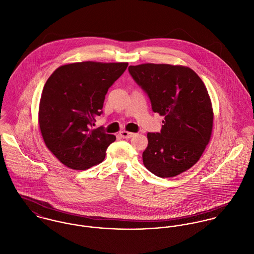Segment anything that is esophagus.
<instances>
[{
  "instance_id": "34e87169",
  "label": "esophagus",
  "mask_w": 254,
  "mask_h": 254,
  "mask_svg": "<svg viewBox=\"0 0 254 254\" xmlns=\"http://www.w3.org/2000/svg\"><path fill=\"white\" fill-rule=\"evenodd\" d=\"M135 134L134 133H131V132H127V131H121L119 132V136L123 139H130L134 136Z\"/></svg>"
}]
</instances>
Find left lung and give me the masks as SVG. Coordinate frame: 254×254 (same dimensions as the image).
I'll use <instances>...</instances> for the list:
<instances>
[{"instance_id":"obj_1","label":"left lung","mask_w":254,"mask_h":254,"mask_svg":"<svg viewBox=\"0 0 254 254\" xmlns=\"http://www.w3.org/2000/svg\"><path fill=\"white\" fill-rule=\"evenodd\" d=\"M129 72L164 117L160 133H147L144 165L158 177H175L198 161L210 141L214 114L207 89L188 66L144 64Z\"/></svg>"}]
</instances>
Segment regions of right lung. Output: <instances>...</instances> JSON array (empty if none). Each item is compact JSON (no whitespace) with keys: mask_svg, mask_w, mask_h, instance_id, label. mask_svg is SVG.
<instances>
[{"mask_svg":"<svg viewBox=\"0 0 254 254\" xmlns=\"http://www.w3.org/2000/svg\"><path fill=\"white\" fill-rule=\"evenodd\" d=\"M127 66L128 63H74L58 67L47 80L39 127L46 146L68 168L85 170L103 162L116 140L92 126L103 112L109 87Z\"/></svg>","mask_w":254,"mask_h":254,"instance_id":"1","label":"right lung"}]
</instances>
